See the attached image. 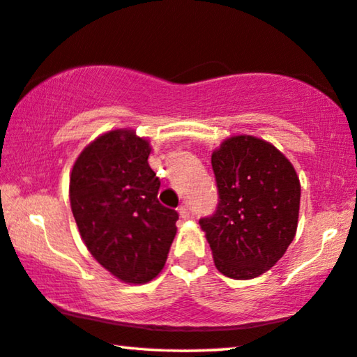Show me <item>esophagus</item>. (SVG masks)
I'll use <instances>...</instances> for the list:
<instances>
[{
	"mask_svg": "<svg viewBox=\"0 0 357 357\" xmlns=\"http://www.w3.org/2000/svg\"><path fill=\"white\" fill-rule=\"evenodd\" d=\"M178 213H180V217L183 218V220H188L190 218V209H188V206H185V204H182L178 207Z\"/></svg>",
	"mask_w": 357,
	"mask_h": 357,
	"instance_id": "obj_1",
	"label": "esophagus"
}]
</instances>
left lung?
<instances>
[{
  "mask_svg": "<svg viewBox=\"0 0 357 357\" xmlns=\"http://www.w3.org/2000/svg\"><path fill=\"white\" fill-rule=\"evenodd\" d=\"M217 211L199 220L217 270L254 279L286 254L295 238L300 180L286 156L252 135L229 137L212 153Z\"/></svg>",
  "mask_w": 357,
  "mask_h": 357,
  "instance_id": "obj_1",
  "label": "left lung"
}]
</instances>
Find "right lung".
<instances>
[{"label": "right lung", "instance_id": "obj_1", "mask_svg": "<svg viewBox=\"0 0 357 357\" xmlns=\"http://www.w3.org/2000/svg\"><path fill=\"white\" fill-rule=\"evenodd\" d=\"M150 142L116 129L91 142L70 175V204L87 250L129 284L156 278L177 233L178 213L158 201Z\"/></svg>", "mask_w": 357, "mask_h": 357}]
</instances>
